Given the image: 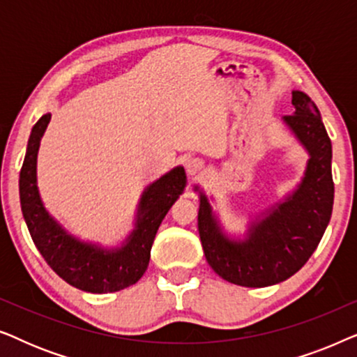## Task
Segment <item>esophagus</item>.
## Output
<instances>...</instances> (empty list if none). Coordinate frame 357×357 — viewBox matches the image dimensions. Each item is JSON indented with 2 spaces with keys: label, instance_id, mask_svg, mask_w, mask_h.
I'll list each match as a JSON object with an SVG mask.
<instances>
[{
  "label": "esophagus",
  "instance_id": "34e87169",
  "mask_svg": "<svg viewBox=\"0 0 357 357\" xmlns=\"http://www.w3.org/2000/svg\"><path fill=\"white\" fill-rule=\"evenodd\" d=\"M185 167H187L188 175H192V177H193V175L202 172L203 160L198 159V158H190V159H187V162H185Z\"/></svg>",
  "mask_w": 357,
  "mask_h": 357
}]
</instances>
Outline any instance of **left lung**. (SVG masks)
<instances>
[{"label":"left lung","instance_id":"left-lung-1","mask_svg":"<svg viewBox=\"0 0 357 357\" xmlns=\"http://www.w3.org/2000/svg\"><path fill=\"white\" fill-rule=\"evenodd\" d=\"M292 115L282 116L309 155L296 188L280 202L248 214L243 236L227 234L219 214L199 185L198 231L209 266L232 284L266 287L286 281L301 270L319 245L331 211V141L320 112L302 91H292Z\"/></svg>","mask_w":357,"mask_h":357}]
</instances>
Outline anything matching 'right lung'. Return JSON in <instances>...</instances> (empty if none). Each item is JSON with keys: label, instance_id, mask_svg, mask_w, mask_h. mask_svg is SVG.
Segmentation results:
<instances>
[{"label": "right lung", "instance_id": "right-lung-1", "mask_svg": "<svg viewBox=\"0 0 357 357\" xmlns=\"http://www.w3.org/2000/svg\"><path fill=\"white\" fill-rule=\"evenodd\" d=\"M50 119L52 114H45L33 125L19 177L22 216L32 241L52 270L68 284L92 294L125 289L138 282L148 270L160 222L187 185L185 169L177 165L144 188L136 206L133 231L119 245L82 241L52 216L37 187L38 148Z\"/></svg>", "mask_w": 357, "mask_h": 357}]
</instances>
